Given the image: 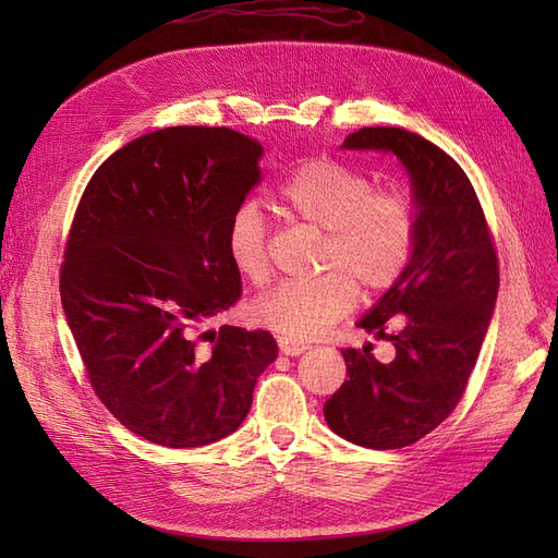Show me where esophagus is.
Instances as JSON below:
<instances>
[{"label": "esophagus", "mask_w": 558, "mask_h": 558, "mask_svg": "<svg viewBox=\"0 0 558 558\" xmlns=\"http://www.w3.org/2000/svg\"><path fill=\"white\" fill-rule=\"evenodd\" d=\"M279 351L283 356H300V353L307 351V344L289 340V337H279Z\"/></svg>", "instance_id": "esophagus-1"}]
</instances>
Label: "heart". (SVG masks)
Masks as SVG:
<instances>
[{
  "label": "heart",
  "mask_w": 558,
  "mask_h": 558,
  "mask_svg": "<svg viewBox=\"0 0 558 558\" xmlns=\"http://www.w3.org/2000/svg\"><path fill=\"white\" fill-rule=\"evenodd\" d=\"M279 202L295 221L326 230L318 251L324 272L279 283L251 307L256 324L289 340L320 337L351 312L356 286L365 295L391 289L412 260L418 232L412 195L396 185L375 189L356 167L332 158L302 162L281 183ZM226 251L246 281L267 279V226L253 202L230 216Z\"/></svg>",
  "instance_id": "obj_1"
}]
</instances>
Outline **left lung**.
Here are the masks:
<instances>
[{
	"label": "left lung",
	"instance_id": "left-lung-1",
	"mask_svg": "<svg viewBox=\"0 0 558 558\" xmlns=\"http://www.w3.org/2000/svg\"><path fill=\"white\" fill-rule=\"evenodd\" d=\"M344 148L391 150L414 185L418 232L410 265L359 320L396 347L391 363L342 349L344 384L324 408L332 433L369 449H400L459 404L498 298V256L461 165L402 128H361Z\"/></svg>",
	"mask_w": 558,
	"mask_h": 558
}]
</instances>
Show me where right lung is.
<instances>
[{
	"instance_id": "obj_1",
	"label": "right lung",
	"mask_w": 558,
	"mask_h": 558,
	"mask_svg": "<svg viewBox=\"0 0 558 558\" xmlns=\"http://www.w3.org/2000/svg\"><path fill=\"white\" fill-rule=\"evenodd\" d=\"M260 156L230 128H165L118 148L81 195L62 310L97 398L154 445L202 447L238 430L277 359L267 330L199 332L242 293L226 232Z\"/></svg>"
}]
</instances>
